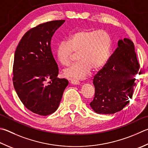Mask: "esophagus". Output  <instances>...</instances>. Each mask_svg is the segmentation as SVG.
<instances>
[{
    "label": "esophagus",
    "mask_w": 148,
    "mask_h": 148,
    "mask_svg": "<svg viewBox=\"0 0 148 148\" xmlns=\"http://www.w3.org/2000/svg\"><path fill=\"white\" fill-rule=\"evenodd\" d=\"M70 80V82L73 85H79L80 82L78 81V80H76L75 79H72V78H69V79Z\"/></svg>",
    "instance_id": "34e87169"
}]
</instances>
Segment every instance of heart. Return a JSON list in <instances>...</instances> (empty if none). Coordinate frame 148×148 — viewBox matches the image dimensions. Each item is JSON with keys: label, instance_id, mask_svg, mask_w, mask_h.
I'll list each match as a JSON object with an SVG mask.
<instances>
[{"label": "heart", "instance_id": "obj_1", "mask_svg": "<svg viewBox=\"0 0 148 148\" xmlns=\"http://www.w3.org/2000/svg\"><path fill=\"white\" fill-rule=\"evenodd\" d=\"M111 47L110 35L104 29H82L70 36L66 41L58 45L56 55L58 61L67 66L72 57L77 53L79 61L64 71L67 77L83 79L91 69L101 68L107 60Z\"/></svg>", "mask_w": 148, "mask_h": 148}]
</instances>
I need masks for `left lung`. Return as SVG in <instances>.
Masks as SVG:
<instances>
[{
    "mask_svg": "<svg viewBox=\"0 0 148 148\" xmlns=\"http://www.w3.org/2000/svg\"><path fill=\"white\" fill-rule=\"evenodd\" d=\"M133 42L124 38L108 61L93 79L95 94L90 106L98 114H114L121 111L132 98L135 76L140 74Z\"/></svg>",
    "mask_w": 148,
    "mask_h": 148,
    "instance_id": "1",
    "label": "left lung"
}]
</instances>
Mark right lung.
Instances as JSON below:
<instances>
[{
	"label": "right lung",
	"mask_w": 148,
	"mask_h": 148,
	"mask_svg": "<svg viewBox=\"0 0 148 148\" xmlns=\"http://www.w3.org/2000/svg\"><path fill=\"white\" fill-rule=\"evenodd\" d=\"M65 21H49L30 29L21 39L15 52V90L26 108L41 116L58 109L69 84L67 79L57 77L59 69L50 47L53 34Z\"/></svg>",
	"instance_id": "1"
}]
</instances>
